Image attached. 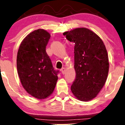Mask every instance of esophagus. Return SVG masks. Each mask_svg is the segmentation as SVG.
<instances>
[{
  "label": "esophagus",
  "instance_id": "obj_1",
  "mask_svg": "<svg viewBox=\"0 0 125 125\" xmlns=\"http://www.w3.org/2000/svg\"><path fill=\"white\" fill-rule=\"evenodd\" d=\"M65 72H66L65 68H64V67H62V68L61 69V72H62V73L63 74H64V73H65Z\"/></svg>",
  "mask_w": 125,
  "mask_h": 125
}]
</instances>
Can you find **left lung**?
Here are the masks:
<instances>
[{"label": "left lung", "instance_id": "left-lung-1", "mask_svg": "<svg viewBox=\"0 0 125 125\" xmlns=\"http://www.w3.org/2000/svg\"><path fill=\"white\" fill-rule=\"evenodd\" d=\"M74 43L76 78L71 90L77 99L89 101L95 97L104 87L109 72V59L102 39L86 28H76L64 33Z\"/></svg>", "mask_w": 125, "mask_h": 125}]
</instances>
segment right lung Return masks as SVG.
Masks as SVG:
<instances>
[{
	"mask_svg": "<svg viewBox=\"0 0 125 125\" xmlns=\"http://www.w3.org/2000/svg\"><path fill=\"white\" fill-rule=\"evenodd\" d=\"M51 35L43 29L32 31L21 42L17 55V69L23 87L36 98L52 94L58 81L46 48Z\"/></svg>",
	"mask_w": 125,
	"mask_h": 125,
	"instance_id": "obj_1",
	"label": "right lung"
}]
</instances>
